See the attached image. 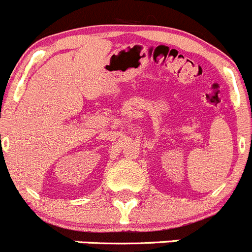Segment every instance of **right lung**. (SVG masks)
Segmentation results:
<instances>
[{
	"mask_svg": "<svg viewBox=\"0 0 252 252\" xmlns=\"http://www.w3.org/2000/svg\"><path fill=\"white\" fill-rule=\"evenodd\" d=\"M0 138H1V135H0Z\"/></svg>",
	"mask_w": 252,
	"mask_h": 252,
	"instance_id": "obj_1",
	"label": "right lung"
}]
</instances>
